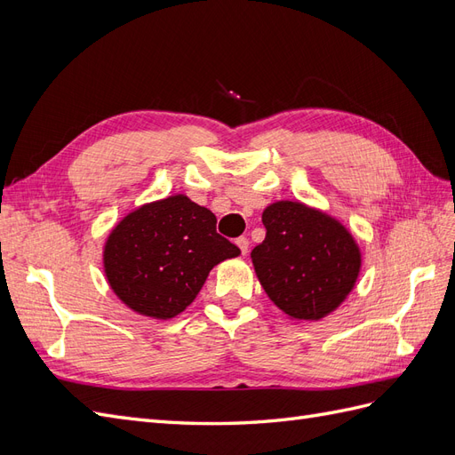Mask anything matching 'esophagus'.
I'll list each match as a JSON object with an SVG mask.
<instances>
[{
	"mask_svg": "<svg viewBox=\"0 0 455 455\" xmlns=\"http://www.w3.org/2000/svg\"><path fill=\"white\" fill-rule=\"evenodd\" d=\"M237 246H239L241 254L244 256L246 252H249V239H246V237H239V239H237Z\"/></svg>",
	"mask_w": 455,
	"mask_h": 455,
	"instance_id": "34e87169",
	"label": "esophagus"
}]
</instances>
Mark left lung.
Returning <instances> with one entry per match:
<instances>
[{"mask_svg": "<svg viewBox=\"0 0 455 455\" xmlns=\"http://www.w3.org/2000/svg\"><path fill=\"white\" fill-rule=\"evenodd\" d=\"M266 239L251 254L259 284L291 319L319 321L349 296L361 251L336 218L298 201H277L261 214Z\"/></svg>", "mask_w": 455, "mask_h": 455, "instance_id": "left-lung-1", "label": "left lung"}]
</instances>
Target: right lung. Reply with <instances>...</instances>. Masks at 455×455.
<instances>
[{
  "label": "right lung",
  "instance_id": "add662e5",
  "mask_svg": "<svg viewBox=\"0 0 455 455\" xmlns=\"http://www.w3.org/2000/svg\"><path fill=\"white\" fill-rule=\"evenodd\" d=\"M239 254L209 209L178 194L121 220L104 244V273L127 307L167 321L196 299L214 266Z\"/></svg>",
  "mask_w": 455,
  "mask_h": 455
}]
</instances>
